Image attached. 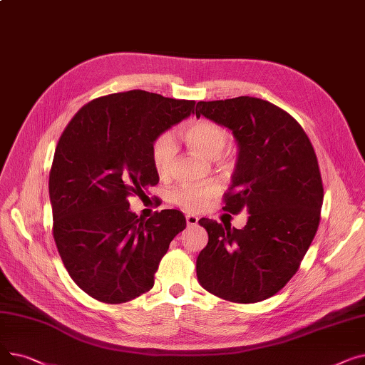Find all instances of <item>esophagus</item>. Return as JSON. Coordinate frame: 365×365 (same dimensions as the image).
Segmentation results:
<instances>
[{
	"label": "esophagus",
	"mask_w": 365,
	"mask_h": 365,
	"mask_svg": "<svg viewBox=\"0 0 365 365\" xmlns=\"http://www.w3.org/2000/svg\"><path fill=\"white\" fill-rule=\"evenodd\" d=\"M198 217L195 215H186V223L187 226H197L198 225Z\"/></svg>",
	"instance_id": "obj_1"
}]
</instances>
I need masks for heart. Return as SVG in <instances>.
Here are the masks:
<instances>
[{
    "mask_svg": "<svg viewBox=\"0 0 365 365\" xmlns=\"http://www.w3.org/2000/svg\"><path fill=\"white\" fill-rule=\"evenodd\" d=\"M180 136L187 148L204 158L215 160L229 143L227 131L219 124L207 120L195 121L182 130ZM176 157V146L168 134H161L150 145V161L160 176H167L171 171ZM219 192V185L205 182L198 185H186L175 192V202L186 210H201Z\"/></svg>",
    "mask_w": 365,
    "mask_h": 365,
    "instance_id": "obj_1",
    "label": "heart"
}]
</instances>
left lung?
Masks as SVG:
<instances>
[{
    "label": "left lung",
    "mask_w": 365,
    "mask_h": 365,
    "mask_svg": "<svg viewBox=\"0 0 365 365\" xmlns=\"http://www.w3.org/2000/svg\"><path fill=\"white\" fill-rule=\"evenodd\" d=\"M195 113L232 131L238 158L223 210L250 215L242 229L198 222L208 234L198 281L229 302L264 300L297 272L317 234L324 189L315 150L290 113L257 98L198 102Z\"/></svg>",
    "instance_id": "8db88e82"
}]
</instances>
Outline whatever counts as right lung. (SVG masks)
<instances>
[{
    "label": "right lung",
    "mask_w": 365,
    "mask_h": 365,
    "mask_svg": "<svg viewBox=\"0 0 365 365\" xmlns=\"http://www.w3.org/2000/svg\"><path fill=\"white\" fill-rule=\"evenodd\" d=\"M194 108L143 90L113 93L83 106L62 133L48 180L53 237L68 274L93 299L115 304L149 292L186 227L179 210L142 220L128 197L158 183L150 145Z\"/></svg>",
    "instance_id": "right-lung-1"
}]
</instances>
